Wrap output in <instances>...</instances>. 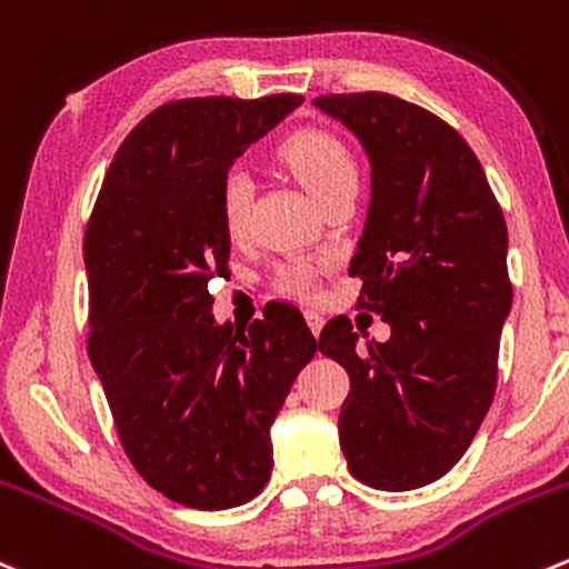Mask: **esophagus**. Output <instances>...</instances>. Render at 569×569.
I'll return each instance as SVG.
<instances>
[{
	"instance_id": "esophagus-1",
	"label": "esophagus",
	"mask_w": 569,
	"mask_h": 569,
	"mask_svg": "<svg viewBox=\"0 0 569 569\" xmlns=\"http://www.w3.org/2000/svg\"><path fill=\"white\" fill-rule=\"evenodd\" d=\"M306 319H308V328H311L313 336H319V330H322L325 325V317L319 311H306Z\"/></svg>"
}]
</instances>
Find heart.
Instances as JSON below:
<instances>
[{"label":"heart","instance_id":"1","mask_svg":"<svg viewBox=\"0 0 569 569\" xmlns=\"http://www.w3.org/2000/svg\"><path fill=\"white\" fill-rule=\"evenodd\" d=\"M280 158L286 167L291 169L302 189L322 206L333 191L345 189V186H358V169L350 152L345 150L341 141L322 130H302L289 136L280 144ZM252 206V180L244 169H230L224 174L222 186H219V213H222V224L228 230L230 239H239L247 230V219H250ZM289 295L308 297L313 291V267L300 263L291 267L280 280Z\"/></svg>","mask_w":569,"mask_h":569}]
</instances>
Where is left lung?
I'll use <instances>...</instances> for the list:
<instances>
[{
    "label": "left lung",
    "instance_id": "1",
    "mask_svg": "<svg viewBox=\"0 0 569 569\" xmlns=\"http://www.w3.org/2000/svg\"><path fill=\"white\" fill-rule=\"evenodd\" d=\"M313 104L372 167L350 274L391 328L367 345L347 317L322 328L319 352L350 375L339 442L358 481L408 492L453 470L492 406L511 311L506 219L476 152L439 116L380 91Z\"/></svg>",
    "mask_w": 569,
    "mask_h": 569
}]
</instances>
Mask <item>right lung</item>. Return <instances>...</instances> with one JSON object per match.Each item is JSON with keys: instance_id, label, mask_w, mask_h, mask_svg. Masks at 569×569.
<instances>
[{"instance_id": "obj_1", "label": "right lung", "mask_w": 569, "mask_h": 569, "mask_svg": "<svg viewBox=\"0 0 569 569\" xmlns=\"http://www.w3.org/2000/svg\"><path fill=\"white\" fill-rule=\"evenodd\" d=\"M297 104L300 93L161 104L124 138L88 219L93 372L138 476L189 509H233L267 487L269 428L319 347L286 302L247 330L219 325L208 289L230 258L219 186Z\"/></svg>"}]
</instances>
